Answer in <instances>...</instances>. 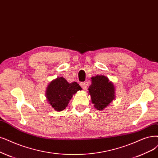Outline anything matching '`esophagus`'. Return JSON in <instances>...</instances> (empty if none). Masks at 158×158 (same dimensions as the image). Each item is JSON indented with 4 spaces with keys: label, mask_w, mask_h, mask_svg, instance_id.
<instances>
[{
    "label": "esophagus",
    "mask_w": 158,
    "mask_h": 158,
    "mask_svg": "<svg viewBox=\"0 0 158 158\" xmlns=\"http://www.w3.org/2000/svg\"><path fill=\"white\" fill-rule=\"evenodd\" d=\"M80 86L82 87L83 90H86V85L85 82H81L80 83Z\"/></svg>",
    "instance_id": "esophagus-1"
}]
</instances>
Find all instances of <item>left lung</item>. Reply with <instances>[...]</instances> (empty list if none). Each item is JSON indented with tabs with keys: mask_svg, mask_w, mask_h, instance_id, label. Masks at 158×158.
<instances>
[{
	"mask_svg": "<svg viewBox=\"0 0 158 158\" xmlns=\"http://www.w3.org/2000/svg\"><path fill=\"white\" fill-rule=\"evenodd\" d=\"M89 92L92 102L98 110H103L114 99V87L108 78L103 75L92 77Z\"/></svg>",
	"mask_w": 158,
	"mask_h": 158,
	"instance_id": "obj_1",
	"label": "left lung"
}]
</instances>
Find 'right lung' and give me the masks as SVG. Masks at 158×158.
<instances>
[{
    "instance_id": "obj_1",
    "label": "right lung",
    "mask_w": 158,
    "mask_h": 158,
    "mask_svg": "<svg viewBox=\"0 0 158 158\" xmlns=\"http://www.w3.org/2000/svg\"><path fill=\"white\" fill-rule=\"evenodd\" d=\"M81 87L76 82L69 83L63 77H58L49 85L46 90V97L49 103L56 110H62L68 105L73 94Z\"/></svg>"
}]
</instances>
